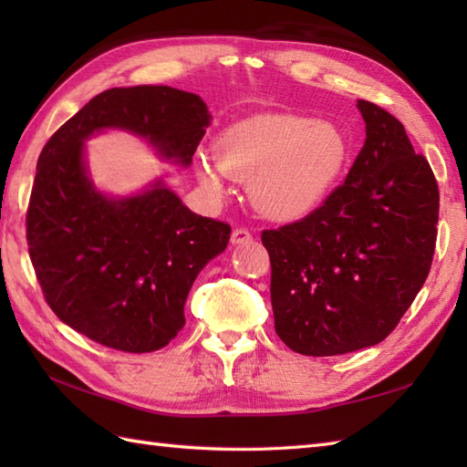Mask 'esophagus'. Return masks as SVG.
Here are the masks:
<instances>
[{"instance_id":"obj_1","label":"esophagus","mask_w":467,"mask_h":467,"mask_svg":"<svg viewBox=\"0 0 467 467\" xmlns=\"http://www.w3.org/2000/svg\"><path fill=\"white\" fill-rule=\"evenodd\" d=\"M251 241H253V234L246 231V228H234L233 234H231L233 244H244V243H251Z\"/></svg>"}]
</instances>
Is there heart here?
<instances>
[{"label": "heart", "instance_id": "b5f03b06", "mask_svg": "<svg viewBox=\"0 0 467 467\" xmlns=\"http://www.w3.org/2000/svg\"><path fill=\"white\" fill-rule=\"evenodd\" d=\"M349 161L339 126L293 114H263L234 124L216 142V161L198 156L196 172L214 192L224 178L251 182V201L276 221H295L319 206Z\"/></svg>", "mask_w": 467, "mask_h": 467}]
</instances>
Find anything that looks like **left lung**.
<instances>
[{
  "mask_svg": "<svg viewBox=\"0 0 467 467\" xmlns=\"http://www.w3.org/2000/svg\"><path fill=\"white\" fill-rule=\"evenodd\" d=\"M365 144L345 182L311 214L261 239L271 256L275 331L329 357L381 343L428 279L440 191L403 124L357 100Z\"/></svg>",
  "mask_w": 467,
  "mask_h": 467,
  "instance_id": "8db88e82",
  "label": "left lung"
}]
</instances>
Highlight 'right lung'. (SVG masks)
I'll list each match as a JSON object with an SVG mask.
<instances>
[{
  "mask_svg": "<svg viewBox=\"0 0 467 467\" xmlns=\"http://www.w3.org/2000/svg\"><path fill=\"white\" fill-rule=\"evenodd\" d=\"M211 114L171 86L112 88L57 128L37 158L26 228L29 259L59 321L110 349L150 353L184 327V303L231 226L194 214L156 181L106 196L88 176L84 142L106 128L132 132L166 161L192 162Z\"/></svg>",
  "mask_w": 467,
  "mask_h": 467,
  "instance_id": "1",
  "label": "right lung"
}]
</instances>
